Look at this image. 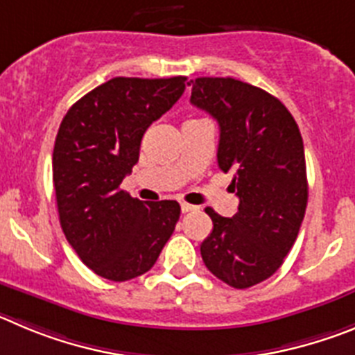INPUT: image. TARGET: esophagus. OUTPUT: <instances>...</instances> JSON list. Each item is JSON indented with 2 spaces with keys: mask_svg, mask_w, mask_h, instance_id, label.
Segmentation results:
<instances>
[{
  "mask_svg": "<svg viewBox=\"0 0 355 355\" xmlns=\"http://www.w3.org/2000/svg\"><path fill=\"white\" fill-rule=\"evenodd\" d=\"M180 209H182V212L185 214V212H193V210H196V207L191 205V203H185V201H182Z\"/></svg>",
  "mask_w": 355,
  "mask_h": 355,
  "instance_id": "obj_1",
  "label": "esophagus"
}]
</instances>
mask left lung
I'll return each mask as SVG.
<instances>
[{
    "mask_svg": "<svg viewBox=\"0 0 355 355\" xmlns=\"http://www.w3.org/2000/svg\"><path fill=\"white\" fill-rule=\"evenodd\" d=\"M193 106L219 123L217 164L232 175L239 210L207 207L212 233L201 242L207 269L233 288L272 276L292 249L308 205L304 145L283 102L233 78H198Z\"/></svg>",
    "mask_w": 355,
    "mask_h": 355,
    "instance_id": "obj_1",
    "label": "left lung"
}]
</instances>
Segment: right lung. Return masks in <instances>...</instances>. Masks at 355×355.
<instances>
[{
	"label": "right lung",
	"instance_id": "right-lung-1",
	"mask_svg": "<svg viewBox=\"0 0 355 355\" xmlns=\"http://www.w3.org/2000/svg\"><path fill=\"white\" fill-rule=\"evenodd\" d=\"M185 79L113 78L60 123L53 150L60 225L83 263L110 281L148 272L180 217L175 200L148 203L120 184L138 162L143 134L182 97Z\"/></svg>",
	"mask_w": 355,
	"mask_h": 355
}]
</instances>
